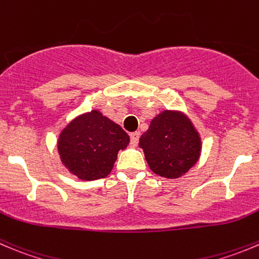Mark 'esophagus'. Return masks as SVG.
<instances>
[{
    "instance_id": "obj_1",
    "label": "esophagus",
    "mask_w": 259,
    "mask_h": 259,
    "mask_svg": "<svg viewBox=\"0 0 259 259\" xmlns=\"http://www.w3.org/2000/svg\"><path fill=\"white\" fill-rule=\"evenodd\" d=\"M139 137H140V133L139 132H134L130 134V143L133 145H137L138 142H139Z\"/></svg>"
}]
</instances>
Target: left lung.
<instances>
[{"label": "left lung", "instance_id": "obj_1", "mask_svg": "<svg viewBox=\"0 0 259 259\" xmlns=\"http://www.w3.org/2000/svg\"><path fill=\"white\" fill-rule=\"evenodd\" d=\"M139 147L155 175L178 178L199 160L201 139L185 114L165 110L150 121Z\"/></svg>", "mask_w": 259, "mask_h": 259}]
</instances>
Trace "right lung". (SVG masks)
<instances>
[{
	"label": "right lung",
	"instance_id": "right-lung-1",
	"mask_svg": "<svg viewBox=\"0 0 259 259\" xmlns=\"http://www.w3.org/2000/svg\"><path fill=\"white\" fill-rule=\"evenodd\" d=\"M130 138L121 126L97 110L79 115L62 130L58 139L60 160L81 180L94 181L110 175L120 149Z\"/></svg>",
	"mask_w": 259,
	"mask_h": 259
}]
</instances>
